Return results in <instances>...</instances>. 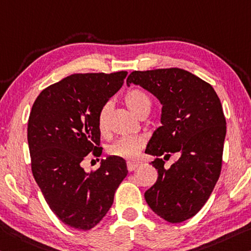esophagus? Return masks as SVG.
Wrapping results in <instances>:
<instances>
[{"label":"esophagus","instance_id":"1","mask_svg":"<svg viewBox=\"0 0 251 251\" xmlns=\"http://www.w3.org/2000/svg\"><path fill=\"white\" fill-rule=\"evenodd\" d=\"M137 168H138L137 163H133V162H128V163H127V170H128L129 172H133V171L136 170Z\"/></svg>","mask_w":251,"mask_h":251}]
</instances>
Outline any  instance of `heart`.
Masks as SVG:
<instances>
[{"label":"heart","mask_w":251,"mask_h":251,"mask_svg":"<svg viewBox=\"0 0 251 251\" xmlns=\"http://www.w3.org/2000/svg\"><path fill=\"white\" fill-rule=\"evenodd\" d=\"M125 105L134 115L141 117L143 115H149L152 108L151 99L142 90L133 89L126 93L124 96ZM110 105L105 104L99 110L97 116V126L99 132L106 134L108 132V114ZM145 147V140L142 136H128L119 138L113 144L107 147V153L110 156L121 157L124 160L135 161L140 156L143 149Z\"/></svg>","instance_id":"b5f03b06"}]
</instances>
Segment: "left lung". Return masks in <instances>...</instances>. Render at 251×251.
Wrapping results in <instances>:
<instances>
[{"label": "left lung", "instance_id": "left-lung-1", "mask_svg": "<svg viewBox=\"0 0 251 251\" xmlns=\"http://www.w3.org/2000/svg\"><path fill=\"white\" fill-rule=\"evenodd\" d=\"M126 82L163 105L162 126L145 151L156 156L158 177L144 197L157 216L180 224L200 211L220 176L226 130L220 99L210 83L180 68L133 71ZM174 152L179 160L168 169L165 161Z\"/></svg>", "mask_w": 251, "mask_h": 251}]
</instances>
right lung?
<instances>
[{
  "label": "right lung",
  "mask_w": 251,
  "mask_h": 251,
  "mask_svg": "<svg viewBox=\"0 0 251 251\" xmlns=\"http://www.w3.org/2000/svg\"><path fill=\"white\" fill-rule=\"evenodd\" d=\"M126 71L74 74L47 87L27 122L31 169L51 211L79 230L97 226L126 177L124 158L109 156L87 173V155L100 156L99 110L124 83Z\"/></svg>",
  "instance_id": "add662e5"
}]
</instances>
